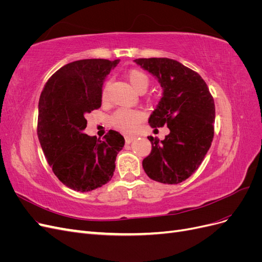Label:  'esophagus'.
<instances>
[{
	"mask_svg": "<svg viewBox=\"0 0 262 262\" xmlns=\"http://www.w3.org/2000/svg\"><path fill=\"white\" fill-rule=\"evenodd\" d=\"M137 139V137H134V136H129V137H125V143L126 144H129V143H131L132 141H134Z\"/></svg>",
	"mask_w": 262,
	"mask_h": 262,
	"instance_id": "1",
	"label": "esophagus"
}]
</instances>
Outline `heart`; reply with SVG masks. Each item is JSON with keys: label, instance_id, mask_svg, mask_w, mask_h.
I'll use <instances>...</instances> for the list:
<instances>
[{"label": "heart", "instance_id": "heart-1", "mask_svg": "<svg viewBox=\"0 0 262 262\" xmlns=\"http://www.w3.org/2000/svg\"><path fill=\"white\" fill-rule=\"evenodd\" d=\"M126 78L138 93H144L149 86L148 75L139 69H131L126 73ZM102 100H107V87H105L104 91H102ZM143 114L138 112V110L120 109L113 115L110 122H112L114 128L118 130L125 133H132L137 130L138 125L143 121Z\"/></svg>", "mask_w": 262, "mask_h": 262}]
</instances>
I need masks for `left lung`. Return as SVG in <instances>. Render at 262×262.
I'll use <instances>...</instances> for the list:
<instances>
[{"mask_svg": "<svg viewBox=\"0 0 262 262\" xmlns=\"http://www.w3.org/2000/svg\"><path fill=\"white\" fill-rule=\"evenodd\" d=\"M157 77L164 93L148 119L157 130H170L163 141L148 137L152 152L143 160L146 175L162 184L176 185L189 178L207 155L214 137L215 106L209 87L193 70L176 60H134Z\"/></svg>", "mask_w": 262, "mask_h": 262, "instance_id": "1", "label": "left lung"}]
</instances>
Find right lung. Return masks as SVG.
<instances>
[{"label": "right lung", "mask_w": 262, "mask_h": 262, "mask_svg": "<svg viewBox=\"0 0 262 262\" xmlns=\"http://www.w3.org/2000/svg\"><path fill=\"white\" fill-rule=\"evenodd\" d=\"M120 60L85 59L62 67L47 81L38 105L37 134L47 161L70 189L87 192L113 178L116 157L124 145L109 130L102 140L83 133L85 115L101 106L105 77Z\"/></svg>", "instance_id": "obj_1"}]
</instances>
